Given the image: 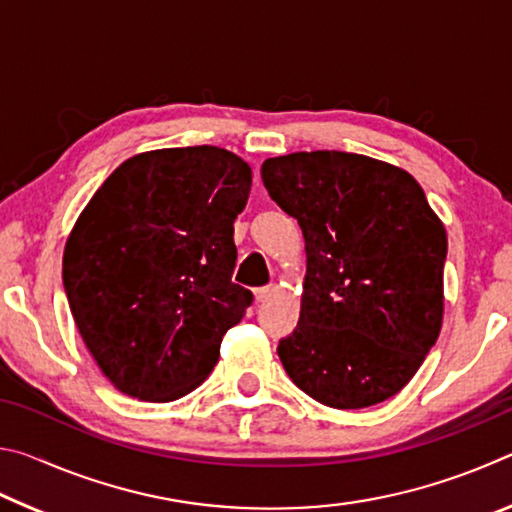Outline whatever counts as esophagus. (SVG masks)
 <instances>
[{
	"mask_svg": "<svg viewBox=\"0 0 512 512\" xmlns=\"http://www.w3.org/2000/svg\"><path fill=\"white\" fill-rule=\"evenodd\" d=\"M273 291H275L273 287H259V289L255 291V300H257V302H266L268 298L273 296Z\"/></svg>",
	"mask_w": 512,
	"mask_h": 512,
	"instance_id": "obj_1",
	"label": "esophagus"
}]
</instances>
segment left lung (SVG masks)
Returning <instances> with one entry per match:
<instances>
[{
	"mask_svg": "<svg viewBox=\"0 0 512 512\" xmlns=\"http://www.w3.org/2000/svg\"><path fill=\"white\" fill-rule=\"evenodd\" d=\"M262 180L307 250L298 327L277 345L293 384L332 409L400 393L443 323L447 235L422 187L343 151L268 158Z\"/></svg>",
	"mask_w": 512,
	"mask_h": 512,
	"instance_id": "left-lung-1",
	"label": "left lung"
}]
</instances>
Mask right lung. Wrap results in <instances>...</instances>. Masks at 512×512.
I'll list each match as a JSON object with an SVG mask.
<instances>
[{
	"instance_id": "obj_1",
	"label": "right lung",
	"mask_w": 512,
	"mask_h": 512,
	"mask_svg": "<svg viewBox=\"0 0 512 512\" xmlns=\"http://www.w3.org/2000/svg\"><path fill=\"white\" fill-rule=\"evenodd\" d=\"M248 164L219 146L140 153L76 221L63 284L76 327L115 388L146 402L194 391L253 293L232 282Z\"/></svg>"
}]
</instances>
